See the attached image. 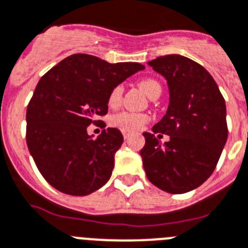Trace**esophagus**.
<instances>
[{
	"label": "esophagus",
	"instance_id": "obj_1",
	"mask_svg": "<svg viewBox=\"0 0 248 248\" xmlns=\"http://www.w3.org/2000/svg\"><path fill=\"white\" fill-rule=\"evenodd\" d=\"M124 140H127V139L130 138V134H128V132H124Z\"/></svg>",
	"mask_w": 248,
	"mask_h": 248
}]
</instances>
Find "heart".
Segmentation results:
<instances>
[{"label":"heart","instance_id":"b5f03b06","mask_svg":"<svg viewBox=\"0 0 248 248\" xmlns=\"http://www.w3.org/2000/svg\"><path fill=\"white\" fill-rule=\"evenodd\" d=\"M139 85L144 90L149 96H152L154 93H156L160 89V84L153 78H144L139 82ZM122 99V86H114L113 89L109 92L108 95V106L110 108H116L121 103ZM149 121V117L144 113H135V112H120V113L113 114L110 117V124L116 128H120L121 131L124 132H136L141 130L144 124Z\"/></svg>","mask_w":248,"mask_h":248}]
</instances>
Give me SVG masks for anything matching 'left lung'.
Wrapping results in <instances>:
<instances>
[{
    "label": "left lung",
    "instance_id": "8db88e82",
    "mask_svg": "<svg viewBox=\"0 0 248 248\" xmlns=\"http://www.w3.org/2000/svg\"><path fill=\"white\" fill-rule=\"evenodd\" d=\"M148 63L166 78L170 106L153 132L142 134L144 170L160 190L185 194L202 185L218 164L228 138L224 98L210 74L190 58L168 54ZM160 133L170 140L162 144Z\"/></svg>",
    "mask_w": 248,
    "mask_h": 248
}]
</instances>
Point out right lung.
I'll list each match as a JSON object with an SVG mask.
<instances>
[{
	"label": "right lung",
	"mask_w": 248,
	"mask_h": 248,
	"mask_svg": "<svg viewBox=\"0 0 248 248\" xmlns=\"http://www.w3.org/2000/svg\"><path fill=\"white\" fill-rule=\"evenodd\" d=\"M144 68L78 53L42 76L26 109V144L56 190L85 196L108 182L124 136L118 128H107L93 139L86 130L107 114L110 90Z\"/></svg>",
	"instance_id": "obj_1"
}]
</instances>
